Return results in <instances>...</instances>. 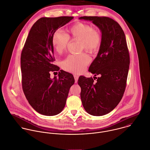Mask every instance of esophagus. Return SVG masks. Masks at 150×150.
<instances>
[{"instance_id": "1", "label": "esophagus", "mask_w": 150, "mask_h": 150, "mask_svg": "<svg viewBox=\"0 0 150 150\" xmlns=\"http://www.w3.org/2000/svg\"><path fill=\"white\" fill-rule=\"evenodd\" d=\"M74 79H75V83H76V82H77V81H78V80L79 76H78V75H74Z\"/></svg>"}]
</instances>
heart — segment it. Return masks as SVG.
Masks as SVG:
<instances>
[{"instance_id": "1", "label": "heart", "mask_w": 150, "mask_h": 150, "mask_svg": "<svg viewBox=\"0 0 150 150\" xmlns=\"http://www.w3.org/2000/svg\"><path fill=\"white\" fill-rule=\"evenodd\" d=\"M69 35L57 30L52 37V45L54 50L58 54H62L66 50L71 40L80 41L79 49L93 54L96 53L101 43V33L88 24L77 23L68 30ZM90 62L88 56L82 53L78 56L69 55L61 62L62 68L66 71L75 73H82Z\"/></svg>"}]
</instances>
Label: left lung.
Listing matches in <instances>:
<instances>
[{
	"label": "left lung",
	"mask_w": 150,
	"mask_h": 150,
	"mask_svg": "<svg viewBox=\"0 0 150 150\" xmlns=\"http://www.w3.org/2000/svg\"><path fill=\"white\" fill-rule=\"evenodd\" d=\"M79 19L91 21L102 33L98 53L89 69L99 77H94L97 79L95 82L94 78L81 76L78 81L86 111L102 116L117 106L126 88L130 56L125 35L120 24L108 17L83 16Z\"/></svg>",
	"instance_id": "1"
}]
</instances>
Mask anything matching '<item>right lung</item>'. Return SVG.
Segmentation results:
<instances>
[{"label": "right lung", "instance_id": "obj_1", "mask_svg": "<svg viewBox=\"0 0 150 150\" xmlns=\"http://www.w3.org/2000/svg\"><path fill=\"white\" fill-rule=\"evenodd\" d=\"M73 18L69 16L39 18L32 27L21 52L23 90L32 107L44 115H56L62 111L75 82L73 75L64 71L59 72V78H50L51 72L60 69L53 64V35Z\"/></svg>", "mask_w": 150, "mask_h": 150}]
</instances>
